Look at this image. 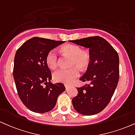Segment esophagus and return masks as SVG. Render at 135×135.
<instances>
[{"label":"esophagus","mask_w":135,"mask_h":135,"mask_svg":"<svg viewBox=\"0 0 135 135\" xmlns=\"http://www.w3.org/2000/svg\"><path fill=\"white\" fill-rule=\"evenodd\" d=\"M65 86L66 90H68V89H69V87H70V85H68V84H65Z\"/></svg>","instance_id":"esophagus-1"}]
</instances>
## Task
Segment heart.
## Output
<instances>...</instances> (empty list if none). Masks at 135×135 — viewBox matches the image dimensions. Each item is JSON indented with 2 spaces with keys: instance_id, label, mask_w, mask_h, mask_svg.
<instances>
[{
  "instance_id": "1",
  "label": "heart",
  "mask_w": 135,
  "mask_h": 135,
  "mask_svg": "<svg viewBox=\"0 0 135 135\" xmlns=\"http://www.w3.org/2000/svg\"><path fill=\"white\" fill-rule=\"evenodd\" d=\"M62 51L72 58V66L70 69H60L53 74V79L56 82L70 84L80 75V69H85L88 66L90 61V55L87 52L82 51L80 47L77 45H69L62 48ZM46 62L48 67L55 69L58 66V56L56 50H51L48 53Z\"/></svg>"
}]
</instances>
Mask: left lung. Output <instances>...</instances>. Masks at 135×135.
Instances as JSON below:
<instances>
[{
    "mask_svg": "<svg viewBox=\"0 0 135 135\" xmlns=\"http://www.w3.org/2000/svg\"><path fill=\"white\" fill-rule=\"evenodd\" d=\"M76 45L89 48L90 61L80 79L90 84L77 87L78 94L72 99L75 109L90 116L101 112L111 100L119 77V56L105 39L92 36L70 40Z\"/></svg>",
    "mask_w": 135,
    "mask_h": 135,
    "instance_id": "obj_1",
    "label": "left lung"
}]
</instances>
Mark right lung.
Wrapping results in <instances>:
<instances>
[{"instance_id":"add662e5","label":"right lung","mask_w":135,"mask_h":135,"mask_svg":"<svg viewBox=\"0 0 135 135\" xmlns=\"http://www.w3.org/2000/svg\"><path fill=\"white\" fill-rule=\"evenodd\" d=\"M65 42L34 37L16 51L13 69L16 89L21 101L32 112L51 111L65 90L63 84L50 82L51 73L46 62L48 52Z\"/></svg>"}]
</instances>
